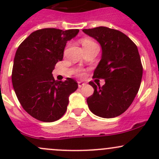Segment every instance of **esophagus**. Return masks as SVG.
<instances>
[{
	"mask_svg": "<svg viewBox=\"0 0 159 159\" xmlns=\"http://www.w3.org/2000/svg\"><path fill=\"white\" fill-rule=\"evenodd\" d=\"M78 87L79 88H81V87H83V86L84 85V83H83V82H81V81H78Z\"/></svg>",
	"mask_w": 159,
	"mask_h": 159,
	"instance_id": "obj_1",
	"label": "esophagus"
}]
</instances>
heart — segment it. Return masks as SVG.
I'll return each instance as SVG.
<instances>
[{
	"label": "heart",
	"mask_w": 159,
	"mask_h": 159,
	"mask_svg": "<svg viewBox=\"0 0 159 159\" xmlns=\"http://www.w3.org/2000/svg\"><path fill=\"white\" fill-rule=\"evenodd\" d=\"M81 43H82V45H83V47H84V48L91 47V46L97 45V44H96L94 42V41H91V40H90V39H88V38L83 39L82 41H81ZM83 74H84V72H83L82 70H79L78 71V75H80V76H81Z\"/></svg>",
	"instance_id": "b5f03b06"
}]
</instances>
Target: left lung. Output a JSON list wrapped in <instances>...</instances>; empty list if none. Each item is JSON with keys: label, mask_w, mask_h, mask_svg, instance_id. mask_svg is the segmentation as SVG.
<instances>
[{"label": "left lung", "mask_w": 159, "mask_h": 159, "mask_svg": "<svg viewBox=\"0 0 159 159\" xmlns=\"http://www.w3.org/2000/svg\"><path fill=\"white\" fill-rule=\"evenodd\" d=\"M83 31L102 46V59L93 78L105 81L102 87L89 82L94 89L87 98L89 109L102 118L119 116L129 108L140 88L143 68L137 46L124 33L106 27Z\"/></svg>", "instance_id": "left-lung-1"}]
</instances>
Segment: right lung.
<instances>
[{
    "mask_svg": "<svg viewBox=\"0 0 159 159\" xmlns=\"http://www.w3.org/2000/svg\"><path fill=\"white\" fill-rule=\"evenodd\" d=\"M78 29L44 28L31 33L16 51L13 65V87L23 108L33 118L52 122L67 110L68 97L78 89L75 80L55 81L52 71L61 61L67 41Z\"/></svg>",
    "mask_w": 159,
    "mask_h": 159,
    "instance_id": "1",
    "label": "right lung"
}]
</instances>
